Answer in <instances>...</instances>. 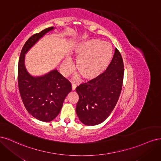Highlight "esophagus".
<instances>
[{
  "label": "esophagus",
  "instance_id": "34e87169",
  "mask_svg": "<svg viewBox=\"0 0 161 161\" xmlns=\"http://www.w3.org/2000/svg\"><path fill=\"white\" fill-rule=\"evenodd\" d=\"M75 89H76V85H74V84H72V91H75Z\"/></svg>",
  "mask_w": 161,
  "mask_h": 161
}]
</instances>
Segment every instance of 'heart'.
Returning a JSON list of instances; mask_svg holds the SVG:
<instances>
[{
	"instance_id": "obj_1",
	"label": "heart",
	"mask_w": 161,
	"mask_h": 161,
	"mask_svg": "<svg viewBox=\"0 0 161 161\" xmlns=\"http://www.w3.org/2000/svg\"><path fill=\"white\" fill-rule=\"evenodd\" d=\"M112 55L113 50L109 43L97 39L79 43L71 52L72 58L76 60V70L86 81L95 80L103 74L109 64ZM72 70V60L66 58L60 66L62 74L68 76Z\"/></svg>"
}]
</instances>
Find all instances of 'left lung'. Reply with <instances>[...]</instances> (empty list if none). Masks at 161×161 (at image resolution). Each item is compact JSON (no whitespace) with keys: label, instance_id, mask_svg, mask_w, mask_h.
Wrapping results in <instances>:
<instances>
[{"label":"left lung","instance_id":"8db88e82","mask_svg":"<svg viewBox=\"0 0 161 161\" xmlns=\"http://www.w3.org/2000/svg\"><path fill=\"white\" fill-rule=\"evenodd\" d=\"M124 73L122 58L115 48L110 64L103 74L76 87L79 100L76 112L82 124L96 125L108 118L119 97Z\"/></svg>","mask_w":161,"mask_h":161}]
</instances>
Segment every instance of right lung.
<instances>
[{
    "mask_svg": "<svg viewBox=\"0 0 161 161\" xmlns=\"http://www.w3.org/2000/svg\"><path fill=\"white\" fill-rule=\"evenodd\" d=\"M52 27L34 34L23 46L18 65V85L26 109L36 119L48 122L59 114L66 97L72 90L70 82L56 69L41 76H33L26 69L25 54Z\"/></svg>",
    "mask_w": 161,
    "mask_h": 161,
    "instance_id": "add662e5",
    "label": "right lung"
}]
</instances>
